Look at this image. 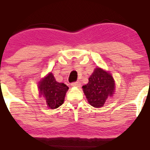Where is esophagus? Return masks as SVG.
Masks as SVG:
<instances>
[{"label": "esophagus", "mask_w": 150, "mask_h": 150, "mask_svg": "<svg viewBox=\"0 0 150 150\" xmlns=\"http://www.w3.org/2000/svg\"><path fill=\"white\" fill-rule=\"evenodd\" d=\"M80 82L79 81H76V82H73L71 83V86H75V87H79L80 86Z\"/></svg>", "instance_id": "1"}]
</instances>
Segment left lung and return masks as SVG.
Returning a JSON list of instances; mask_svg holds the SVG:
<instances>
[{
	"label": "left lung",
	"mask_w": 150,
	"mask_h": 150,
	"mask_svg": "<svg viewBox=\"0 0 150 150\" xmlns=\"http://www.w3.org/2000/svg\"><path fill=\"white\" fill-rule=\"evenodd\" d=\"M88 101L95 108L102 107L108 97L115 92V83L108 72L97 67L88 79V83L82 86Z\"/></svg>",
	"instance_id": "8db88e82"
}]
</instances>
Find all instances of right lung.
Masks as SVG:
<instances>
[{
    "mask_svg": "<svg viewBox=\"0 0 150 150\" xmlns=\"http://www.w3.org/2000/svg\"><path fill=\"white\" fill-rule=\"evenodd\" d=\"M38 88L40 96L45 99L47 106L55 109L64 103L69 87L64 83L57 82L52 73H50L40 81Z\"/></svg>",
    "mask_w": 150,
    "mask_h": 150,
    "instance_id": "1",
    "label": "right lung"
}]
</instances>
